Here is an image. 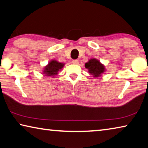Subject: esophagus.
<instances>
[{
    "instance_id": "34e87169",
    "label": "esophagus",
    "mask_w": 148,
    "mask_h": 148,
    "mask_svg": "<svg viewBox=\"0 0 148 148\" xmlns=\"http://www.w3.org/2000/svg\"><path fill=\"white\" fill-rule=\"evenodd\" d=\"M72 63L74 64H78V60H77V59H74V60H72Z\"/></svg>"
}]
</instances>
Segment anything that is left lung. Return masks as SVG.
Returning <instances> with one entry per match:
<instances>
[{"instance_id":"left-lung-1","label":"left lung","mask_w":148,"mask_h":148,"mask_svg":"<svg viewBox=\"0 0 148 148\" xmlns=\"http://www.w3.org/2000/svg\"><path fill=\"white\" fill-rule=\"evenodd\" d=\"M86 68L89 70V72L94 77H98L104 71V66L101 64L98 60L92 59L85 64Z\"/></svg>"}]
</instances>
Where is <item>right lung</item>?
I'll use <instances>...</instances> for the list:
<instances>
[{
  "instance_id": "add662e5",
  "label": "right lung",
  "mask_w": 148,
  "mask_h": 148,
  "mask_svg": "<svg viewBox=\"0 0 148 148\" xmlns=\"http://www.w3.org/2000/svg\"><path fill=\"white\" fill-rule=\"evenodd\" d=\"M64 66V64L59 62L56 61H51L47 66L45 67L44 74L45 76H53L57 74V72Z\"/></svg>"
}]
</instances>
